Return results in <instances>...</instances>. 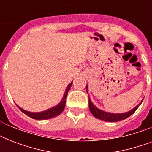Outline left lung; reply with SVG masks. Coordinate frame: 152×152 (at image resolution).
Masks as SVG:
<instances>
[{
    "label": "left lung",
    "instance_id": "obj_1",
    "mask_svg": "<svg viewBox=\"0 0 152 152\" xmlns=\"http://www.w3.org/2000/svg\"><path fill=\"white\" fill-rule=\"evenodd\" d=\"M86 91H88V87L87 86H86ZM141 102L139 105H137L135 108L132 109V110H130L129 112H126V113H108V112H105V111H102L99 110V109H98L96 106L93 105V103L90 100V98H89V109H90L91 113H92L93 116H95V118H98V119L105 121L113 122V121H118L124 120L125 118H129V116L132 115V113L137 110V108L141 104Z\"/></svg>",
    "mask_w": 152,
    "mask_h": 152
}]
</instances>
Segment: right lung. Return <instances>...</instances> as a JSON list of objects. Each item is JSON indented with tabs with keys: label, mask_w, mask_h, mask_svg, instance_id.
Listing matches in <instances>:
<instances>
[{
	"label": "right lung",
	"mask_w": 152,
	"mask_h": 152,
	"mask_svg": "<svg viewBox=\"0 0 152 152\" xmlns=\"http://www.w3.org/2000/svg\"><path fill=\"white\" fill-rule=\"evenodd\" d=\"M72 84V82L69 83V86L67 87L65 92H64V97L62 98V100L61 101V102L57 104L56 106H53V107H52L51 109H49L47 110L39 112V113H32V112L24 110L22 108H20L18 106H17L20 109V110L22 111L23 113H25L26 115L29 116L30 118H33V119H36V120H46V119L55 118V117H57L59 114H61L62 113V111L64 110V106H65V101H66L67 95H68V92H69V91L71 88Z\"/></svg>",
	"instance_id": "add662e5"
}]
</instances>
